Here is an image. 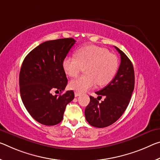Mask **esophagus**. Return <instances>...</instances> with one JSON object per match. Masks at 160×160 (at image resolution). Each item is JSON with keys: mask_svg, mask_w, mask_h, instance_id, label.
<instances>
[{"mask_svg": "<svg viewBox=\"0 0 160 160\" xmlns=\"http://www.w3.org/2000/svg\"><path fill=\"white\" fill-rule=\"evenodd\" d=\"M80 93L78 92H75V97H78V96H80Z\"/></svg>", "mask_w": 160, "mask_h": 160, "instance_id": "1", "label": "esophagus"}]
</instances>
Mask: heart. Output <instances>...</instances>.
Instances as JSON below:
<instances>
[{"mask_svg": "<svg viewBox=\"0 0 160 160\" xmlns=\"http://www.w3.org/2000/svg\"><path fill=\"white\" fill-rule=\"evenodd\" d=\"M77 58L68 56L62 61L65 72L71 78L77 76L82 68L85 75L70 81V88L78 92H84L94 87L109 84L115 77L118 68L116 55L106 48L96 45H86L76 52Z\"/></svg>", "mask_w": 160, "mask_h": 160, "instance_id": "1", "label": "heart"}]
</instances>
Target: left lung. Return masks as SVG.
Listing matches in <instances>:
<instances>
[{
  "label": "left lung",
  "mask_w": 160,
  "mask_h": 160,
  "mask_svg": "<svg viewBox=\"0 0 160 160\" xmlns=\"http://www.w3.org/2000/svg\"><path fill=\"white\" fill-rule=\"evenodd\" d=\"M121 62L116 75L109 84L95 93L104 96L100 103L90 96V101L85 110L86 120L90 125L102 128L110 126L118 120L128 108L135 88V72L132 63L118 48Z\"/></svg>",
  "instance_id": "1"
}]
</instances>
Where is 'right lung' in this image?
<instances>
[{
	"label": "right lung",
	"instance_id": "obj_1",
	"mask_svg": "<svg viewBox=\"0 0 160 160\" xmlns=\"http://www.w3.org/2000/svg\"><path fill=\"white\" fill-rule=\"evenodd\" d=\"M73 38L44 42L31 50L22 62L19 75L20 92L28 112L39 123L55 125L62 120L65 108L75 98L68 90L62 61L75 43Z\"/></svg>",
	"mask_w": 160,
	"mask_h": 160
}]
</instances>
